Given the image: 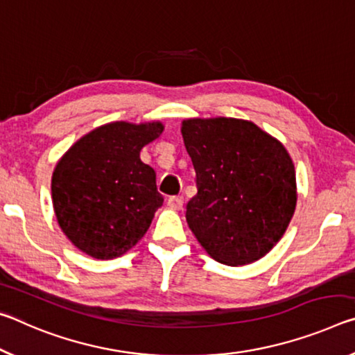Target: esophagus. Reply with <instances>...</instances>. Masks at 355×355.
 Segmentation results:
<instances>
[{"instance_id":"1","label":"esophagus","mask_w":355,"mask_h":355,"mask_svg":"<svg viewBox=\"0 0 355 355\" xmlns=\"http://www.w3.org/2000/svg\"><path fill=\"white\" fill-rule=\"evenodd\" d=\"M168 206L174 209V211H181L184 206V201L181 196H170V198H168Z\"/></svg>"}]
</instances>
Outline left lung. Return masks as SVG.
<instances>
[{
  "label": "left lung",
  "mask_w": 355,
  "mask_h": 355,
  "mask_svg": "<svg viewBox=\"0 0 355 355\" xmlns=\"http://www.w3.org/2000/svg\"><path fill=\"white\" fill-rule=\"evenodd\" d=\"M181 132L198 189L187 202L189 228L218 263L263 258L282 239L297 201L288 150L243 119H187Z\"/></svg>",
  "instance_id": "left-lung-1"
}]
</instances>
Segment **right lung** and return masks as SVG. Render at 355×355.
<instances>
[{
	"instance_id": "1",
	"label": "right lung",
	"mask_w": 355,
	"mask_h": 355,
	"mask_svg": "<svg viewBox=\"0 0 355 355\" xmlns=\"http://www.w3.org/2000/svg\"><path fill=\"white\" fill-rule=\"evenodd\" d=\"M162 132V123H110L81 137L58 162L53 209L62 232L81 252L113 259L146 234L164 196L139 150Z\"/></svg>"
}]
</instances>
